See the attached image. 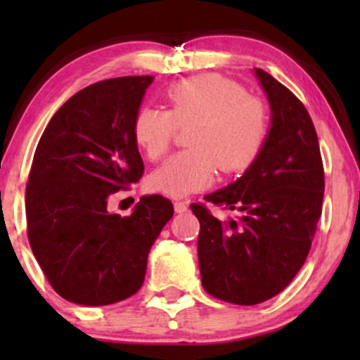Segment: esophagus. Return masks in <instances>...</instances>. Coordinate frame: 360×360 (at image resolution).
<instances>
[{
    "instance_id": "esophagus-1",
    "label": "esophagus",
    "mask_w": 360,
    "mask_h": 360,
    "mask_svg": "<svg viewBox=\"0 0 360 360\" xmlns=\"http://www.w3.org/2000/svg\"><path fill=\"white\" fill-rule=\"evenodd\" d=\"M186 209H188V202H174V210H176L177 214H183V212H186Z\"/></svg>"
}]
</instances>
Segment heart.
<instances>
[{"instance_id": "b5f03b06", "label": "heart", "mask_w": 360, "mask_h": 360, "mask_svg": "<svg viewBox=\"0 0 360 360\" xmlns=\"http://www.w3.org/2000/svg\"><path fill=\"white\" fill-rule=\"evenodd\" d=\"M167 111L144 106L132 120V137L146 158L169 153L177 129H186L190 148L153 170L151 190L181 198L205 190L217 170L237 174L259 157L270 112L256 96L226 76L205 72L172 83L163 94Z\"/></svg>"}]
</instances>
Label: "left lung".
Returning a JSON list of instances; mask_svg holds the SVG:
<instances>
[{
    "label": "left lung",
    "mask_w": 360,
    "mask_h": 360,
    "mask_svg": "<svg viewBox=\"0 0 360 360\" xmlns=\"http://www.w3.org/2000/svg\"><path fill=\"white\" fill-rule=\"evenodd\" d=\"M256 75L271 108L266 143L240 179L203 197L240 216L221 221L203 203H191L200 221L203 289L245 307L291 284L308 256L324 200V165L307 108L266 71Z\"/></svg>",
    "instance_id": "1"
}]
</instances>
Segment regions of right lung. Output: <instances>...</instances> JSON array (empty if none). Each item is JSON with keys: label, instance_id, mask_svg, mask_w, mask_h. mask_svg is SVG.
Wrapping results in <instances>:
<instances>
[{"label": "right lung", "instance_id": "right-lung-1", "mask_svg": "<svg viewBox=\"0 0 360 360\" xmlns=\"http://www.w3.org/2000/svg\"><path fill=\"white\" fill-rule=\"evenodd\" d=\"M153 76L103 79L66 101L46 125L25 186L27 238L53 291L103 307L141 289L151 245L174 216L162 195L141 198L130 216L108 198L144 174L132 120Z\"/></svg>", "mask_w": 360, "mask_h": 360}]
</instances>
